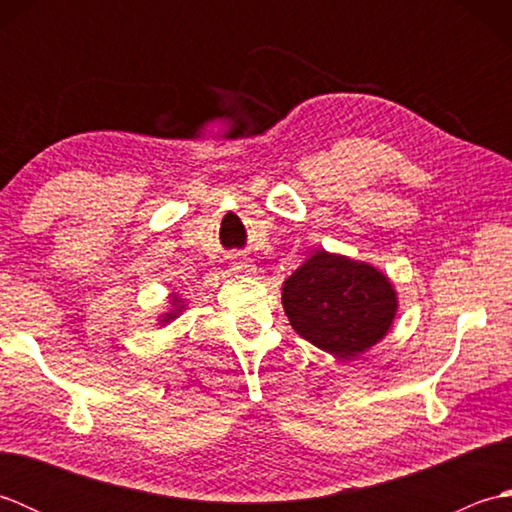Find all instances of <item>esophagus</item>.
Here are the masks:
<instances>
[{"label":"esophagus","mask_w":512,"mask_h":512,"mask_svg":"<svg viewBox=\"0 0 512 512\" xmlns=\"http://www.w3.org/2000/svg\"><path fill=\"white\" fill-rule=\"evenodd\" d=\"M233 273H237V275H253L255 273V266H250V264H233Z\"/></svg>","instance_id":"esophagus-1"}]
</instances>
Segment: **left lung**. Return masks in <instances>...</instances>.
Segmentation results:
<instances>
[{
	"label": "left lung",
	"instance_id": "1",
	"mask_svg": "<svg viewBox=\"0 0 512 512\" xmlns=\"http://www.w3.org/2000/svg\"><path fill=\"white\" fill-rule=\"evenodd\" d=\"M281 303L299 336L345 361L383 339L398 310L387 275L328 250H317L284 281Z\"/></svg>",
	"mask_w": 512,
	"mask_h": 512
}]
</instances>
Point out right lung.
Returning <instances> with one entry per match:
<instances>
[{"mask_svg":"<svg viewBox=\"0 0 512 512\" xmlns=\"http://www.w3.org/2000/svg\"><path fill=\"white\" fill-rule=\"evenodd\" d=\"M182 310H184V299H180L178 295H173V297H171V310L162 314V317H160V325L171 323L173 319L180 317Z\"/></svg>","mask_w":512,"mask_h":512,"instance_id":"add662e5","label":"right lung"}]
</instances>
